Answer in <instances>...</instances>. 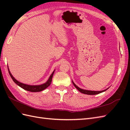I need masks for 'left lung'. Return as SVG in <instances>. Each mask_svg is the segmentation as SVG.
Returning <instances> with one entry per match:
<instances>
[{
	"instance_id": "left-lung-1",
	"label": "left lung",
	"mask_w": 130,
	"mask_h": 130,
	"mask_svg": "<svg viewBox=\"0 0 130 130\" xmlns=\"http://www.w3.org/2000/svg\"><path fill=\"white\" fill-rule=\"evenodd\" d=\"M8 63H7V67H8V71H9V75L10 76L11 78L13 79V82L15 83L18 85V86H19L20 87H21L22 88H23V89L27 90V91H29V92H41V91H42L43 90H45L46 88H47L48 86H50V85L51 81H52V76H53V74L54 73V71L52 74L51 75V76H50L49 79H48V80L47 81L46 83H44L43 84H41V85H28V84H24L23 83H21L20 82L18 81L14 77L12 74H11L10 71L9 70V67H8ZM74 85L75 86V87L77 89H78L80 92L82 93V91L83 90H81L80 89L81 88H79L77 85H76V84H75V83H74ZM81 91H80V90Z\"/></svg>"
}]
</instances>
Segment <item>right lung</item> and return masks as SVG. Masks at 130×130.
<instances>
[{"mask_svg": "<svg viewBox=\"0 0 130 130\" xmlns=\"http://www.w3.org/2000/svg\"><path fill=\"white\" fill-rule=\"evenodd\" d=\"M83 90L82 91V93L83 94H88V95H95V94H99L101 93H102L104 92L106 90H102V91H92V90ZM81 91V90H80Z\"/></svg>", "mask_w": 130, "mask_h": 130, "instance_id": "add662e5", "label": "right lung"}]
</instances>
